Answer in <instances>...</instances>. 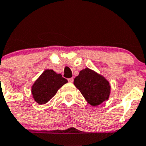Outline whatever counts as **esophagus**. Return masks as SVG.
Instances as JSON below:
<instances>
[{"instance_id":"obj_1","label":"esophagus","mask_w":146,"mask_h":146,"mask_svg":"<svg viewBox=\"0 0 146 146\" xmlns=\"http://www.w3.org/2000/svg\"><path fill=\"white\" fill-rule=\"evenodd\" d=\"M68 81L70 83H73V78H68Z\"/></svg>"}]
</instances>
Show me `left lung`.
Returning <instances> with one entry per match:
<instances>
[{"label": "left lung", "mask_w": 146, "mask_h": 146, "mask_svg": "<svg viewBox=\"0 0 146 146\" xmlns=\"http://www.w3.org/2000/svg\"><path fill=\"white\" fill-rule=\"evenodd\" d=\"M73 84L92 106H98L108 99L111 92L108 81L89 68L81 70L75 78Z\"/></svg>", "instance_id": "left-lung-1"}]
</instances>
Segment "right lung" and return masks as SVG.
I'll use <instances>...</instances> for the list:
<instances>
[{"label":"right lung","instance_id":"add662e5","mask_svg":"<svg viewBox=\"0 0 146 146\" xmlns=\"http://www.w3.org/2000/svg\"><path fill=\"white\" fill-rule=\"evenodd\" d=\"M67 82L68 80L63 78L61 74H57L52 70H46L32 86L34 100L39 105L45 104Z\"/></svg>","mask_w":146,"mask_h":146}]
</instances>
